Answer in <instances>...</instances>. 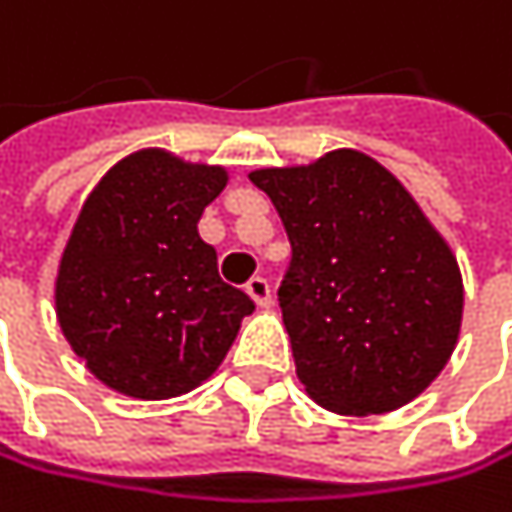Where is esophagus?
Segmentation results:
<instances>
[{
    "instance_id": "obj_1",
    "label": "esophagus",
    "mask_w": 512,
    "mask_h": 512,
    "mask_svg": "<svg viewBox=\"0 0 512 512\" xmlns=\"http://www.w3.org/2000/svg\"><path fill=\"white\" fill-rule=\"evenodd\" d=\"M245 291H248V297L258 303V306H270L273 303V291H270V282L264 279V276H254L248 285H245Z\"/></svg>"
}]
</instances>
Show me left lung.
Returning <instances> with one entry per match:
<instances>
[{"label": "left lung", "instance_id": "8db88e82", "mask_svg": "<svg viewBox=\"0 0 512 512\" xmlns=\"http://www.w3.org/2000/svg\"><path fill=\"white\" fill-rule=\"evenodd\" d=\"M248 179L291 239L279 306L306 393L360 417L417 399L456 348L465 294L456 254L408 188L357 149Z\"/></svg>", "mask_w": 512, "mask_h": 512}]
</instances>
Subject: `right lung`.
I'll use <instances>...</instances> for the list:
<instances>
[{
    "label": "right lung",
    "mask_w": 512,
    "mask_h": 512,
    "mask_svg": "<svg viewBox=\"0 0 512 512\" xmlns=\"http://www.w3.org/2000/svg\"><path fill=\"white\" fill-rule=\"evenodd\" d=\"M224 167L140 149L86 197L56 276V318L71 351L110 390L173 399L203 384L254 303L218 276L200 239Z\"/></svg>",
    "instance_id": "add662e5"
}]
</instances>
